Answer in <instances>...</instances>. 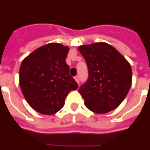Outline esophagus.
<instances>
[{
    "label": "esophagus",
    "mask_w": 150,
    "mask_h": 150,
    "mask_svg": "<svg viewBox=\"0 0 150 150\" xmlns=\"http://www.w3.org/2000/svg\"><path fill=\"white\" fill-rule=\"evenodd\" d=\"M74 79H75V81H76V82L77 83V84H79V76H76L74 77Z\"/></svg>",
    "instance_id": "obj_1"
}]
</instances>
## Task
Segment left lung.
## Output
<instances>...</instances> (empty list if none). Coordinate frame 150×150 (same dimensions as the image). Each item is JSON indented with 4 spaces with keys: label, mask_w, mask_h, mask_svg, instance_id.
<instances>
[{
    "label": "left lung",
    "mask_w": 150,
    "mask_h": 150,
    "mask_svg": "<svg viewBox=\"0 0 150 150\" xmlns=\"http://www.w3.org/2000/svg\"><path fill=\"white\" fill-rule=\"evenodd\" d=\"M78 50L88 69V81L79 88L86 106L100 114L115 110L125 98L132 85L129 62L105 42L83 45Z\"/></svg>",
    "instance_id": "8db88e82"
}]
</instances>
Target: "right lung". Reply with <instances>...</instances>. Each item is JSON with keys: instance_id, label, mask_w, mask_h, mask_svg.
<instances>
[{"instance_id": "1", "label": "right lung", "mask_w": 150, "mask_h": 150, "mask_svg": "<svg viewBox=\"0 0 150 150\" xmlns=\"http://www.w3.org/2000/svg\"><path fill=\"white\" fill-rule=\"evenodd\" d=\"M68 52L69 47L50 43L35 50L21 62V89L29 105L41 114L58 112L69 93L78 88L65 62Z\"/></svg>"}]
</instances>
